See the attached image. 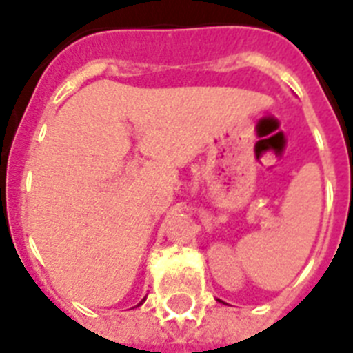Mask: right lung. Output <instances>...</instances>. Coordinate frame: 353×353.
<instances>
[{
    "label": "right lung",
    "mask_w": 353,
    "mask_h": 353,
    "mask_svg": "<svg viewBox=\"0 0 353 353\" xmlns=\"http://www.w3.org/2000/svg\"><path fill=\"white\" fill-rule=\"evenodd\" d=\"M141 304H143V302H141Z\"/></svg>",
    "instance_id": "add662e5"
}]
</instances>
